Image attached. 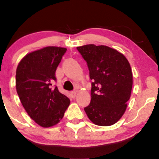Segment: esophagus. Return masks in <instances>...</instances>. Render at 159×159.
<instances>
[{"label": "esophagus", "mask_w": 159, "mask_h": 159, "mask_svg": "<svg viewBox=\"0 0 159 159\" xmlns=\"http://www.w3.org/2000/svg\"><path fill=\"white\" fill-rule=\"evenodd\" d=\"M76 94H77L76 91H71V92H70V94H71L72 98H75V96H76Z\"/></svg>", "instance_id": "1"}]
</instances>
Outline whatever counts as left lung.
Returning <instances> with one entry per match:
<instances>
[{
  "mask_svg": "<svg viewBox=\"0 0 159 159\" xmlns=\"http://www.w3.org/2000/svg\"><path fill=\"white\" fill-rule=\"evenodd\" d=\"M87 62L91 82V99L84 108L94 124L110 126L122 117L132 89L129 61L117 50L94 44L77 47Z\"/></svg>",
  "mask_w": 159,
  "mask_h": 159,
  "instance_id": "left-lung-1",
  "label": "left lung"
}]
</instances>
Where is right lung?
Instances as JSON below:
<instances>
[{
  "label": "right lung",
  "instance_id": "1",
  "mask_svg": "<svg viewBox=\"0 0 159 159\" xmlns=\"http://www.w3.org/2000/svg\"><path fill=\"white\" fill-rule=\"evenodd\" d=\"M65 48L50 47L25 55L16 70V89L20 102L28 115L40 126L49 128L63 118L70 100L59 92L55 71Z\"/></svg>",
  "mask_w": 159,
  "mask_h": 159
}]
</instances>
